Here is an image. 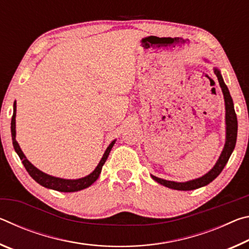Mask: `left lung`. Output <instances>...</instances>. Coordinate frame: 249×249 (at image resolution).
Listing matches in <instances>:
<instances>
[{
  "label": "left lung",
  "mask_w": 249,
  "mask_h": 249,
  "mask_svg": "<svg viewBox=\"0 0 249 249\" xmlns=\"http://www.w3.org/2000/svg\"><path fill=\"white\" fill-rule=\"evenodd\" d=\"M215 72L218 82H220V86L222 88L223 94H224V100H225V108H226V142L224 146V149H223L222 154L218 158L216 165L213 167V169L209 171L208 174L201 177L199 179H195L191 181H188V182H175V181H168L157 178V177L151 176L153 179L157 181L158 183L165 185L167 188L175 189V190H182V191H189V190H195V189L204 187V185L209 184L210 182L216 178V177L221 174L222 170L224 169L225 165L229 161L231 153L235 148L236 144V138H237V117H236V113L234 109V104L233 100H231V96L230 94V91L227 89L226 84L223 81V78L220 73V71L217 69L214 70Z\"/></svg>",
  "instance_id": "left-lung-1"
}]
</instances>
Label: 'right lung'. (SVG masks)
<instances>
[{"label": "right lung", "instance_id": "obj_1", "mask_svg": "<svg viewBox=\"0 0 249 249\" xmlns=\"http://www.w3.org/2000/svg\"><path fill=\"white\" fill-rule=\"evenodd\" d=\"M15 116H16V102H14L13 116H12V121H11L12 141H13L14 149L16 153H18V155L19 156L20 160H22L25 169L27 170L29 176H31L32 178L36 181V182H38L40 185H43V187H45V188L53 189V190H57L60 192H74V191H80V190H82V189L90 187V185L99 178L101 170H102V167L105 163V161H107L109 151H111L115 141L112 142L111 145L107 147V149L105 150V153L103 155L102 159H101V161L99 162L98 167H96L95 170L92 172V174H90L89 176L84 177V178H81V179H78V180H66V179L56 178V177L46 175V174H44V172H41L40 170L37 169V168L34 167L32 163L26 159V157H25V155L23 154V151L20 150L18 142H16V140H15V133H16L15 132Z\"/></svg>", "mask_w": 249, "mask_h": 249}]
</instances>
